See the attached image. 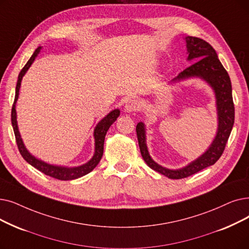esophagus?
Returning <instances> with one entry per match:
<instances>
[{"instance_id":"obj_1","label":"esophagus","mask_w":249,"mask_h":249,"mask_svg":"<svg viewBox=\"0 0 249 249\" xmlns=\"http://www.w3.org/2000/svg\"><path fill=\"white\" fill-rule=\"evenodd\" d=\"M140 107V104L138 101L136 100H129L126 105H125V111L128 113H132V112H136Z\"/></svg>"}]
</instances>
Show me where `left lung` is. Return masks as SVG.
<instances>
[{
	"mask_svg": "<svg viewBox=\"0 0 249 249\" xmlns=\"http://www.w3.org/2000/svg\"><path fill=\"white\" fill-rule=\"evenodd\" d=\"M188 60L196 61L189 67L179 73L173 81H179L189 77H200L204 79L213 88L217 99L218 109V132L210 148L193 160L188 166L180 170H169L155 163L150 158L145 143L144 124L140 122L136 126V134L140 153L149 168L160 173L170 179H182L189 177L204 168L213 165L223 155L227 142L232 131L235 118V107L232 98V85L228 72L223 67L217 53L205 40L187 36Z\"/></svg>",
	"mask_w": 249,
	"mask_h": 249,
	"instance_id": "1",
	"label": "left lung"
}]
</instances>
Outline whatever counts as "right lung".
I'll return each instance as SVG.
<instances>
[{
	"instance_id": "obj_1",
	"label": "right lung",
	"mask_w": 249,
	"mask_h": 249,
	"mask_svg": "<svg viewBox=\"0 0 249 249\" xmlns=\"http://www.w3.org/2000/svg\"><path fill=\"white\" fill-rule=\"evenodd\" d=\"M40 47H38L35 53H32V56L28 60V62L25 64V66L22 68V70L20 71L18 75V80L16 84V92H15V100L12 106V112H11V121H12V126H13V130L16 138V143L18 146V149L20 151L21 156L23 157V159L27 161L28 164H30L32 167H35L38 171L42 172L44 174L53 177L58 180H73V179H77L79 177H82L86 174H89V172H91L96 165L100 163V160L103 157L104 153V142H105V136L107 134V131L109 130L110 126L117 120V118L120 115V111L119 110H114L110 114H107L100 123L96 125L94 129V139H95V150H94V155L92 159L82 166L79 167H75V168H65V167H59V166H53L50 164L45 163V161L39 160L36 159L34 156H31L27 149L25 148L22 139H21L20 133L18 131V126H17V120H16V110H15V105L18 100V95H19V89H20V85H21V80H22L23 75L26 73V71L29 69L31 66V64L34 63L35 59L36 58L37 53L40 51Z\"/></svg>"
}]
</instances>
